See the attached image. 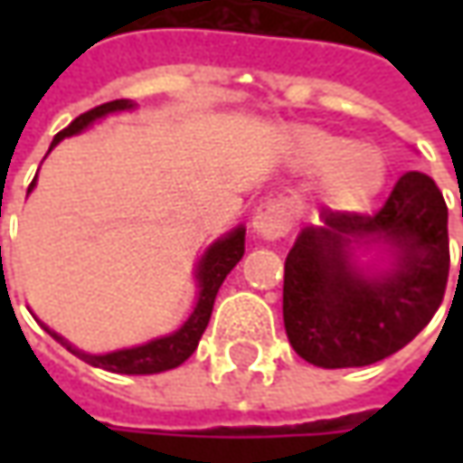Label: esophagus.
Returning a JSON list of instances; mask_svg holds the SVG:
<instances>
[{"instance_id":"esophagus-1","label":"esophagus","mask_w":463,"mask_h":463,"mask_svg":"<svg viewBox=\"0 0 463 463\" xmlns=\"http://www.w3.org/2000/svg\"><path fill=\"white\" fill-rule=\"evenodd\" d=\"M296 208L288 198H270L260 205L252 219V229L262 240H280L294 229Z\"/></svg>"}]
</instances>
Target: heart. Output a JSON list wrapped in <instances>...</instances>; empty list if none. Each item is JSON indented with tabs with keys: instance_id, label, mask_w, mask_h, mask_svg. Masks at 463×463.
Segmentation results:
<instances>
[{
	"instance_id": "heart-1",
	"label": "heart",
	"mask_w": 463,
	"mask_h": 463,
	"mask_svg": "<svg viewBox=\"0 0 463 463\" xmlns=\"http://www.w3.org/2000/svg\"><path fill=\"white\" fill-rule=\"evenodd\" d=\"M298 159L309 172H329V193L340 205L361 208L386 183V159L371 146L327 131H301L296 138Z\"/></svg>"
}]
</instances>
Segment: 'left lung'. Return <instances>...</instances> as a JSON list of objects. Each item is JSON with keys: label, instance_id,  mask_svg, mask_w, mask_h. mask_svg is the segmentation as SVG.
Here are the masks:
<instances>
[{"label": "left lung", "instance_id": "8db88e82", "mask_svg": "<svg viewBox=\"0 0 463 463\" xmlns=\"http://www.w3.org/2000/svg\"><path fill=\"white\" fill-rule=\"evenodd\" d=\"M368 236L398 247L389 274L364 277L349 265L346 244ZM449 268V208L422 172L402 175L376 213L322 208V226L298 234L283 268L288 343L319 368L383 361L433 319Z\"/></svg>", "mask_w": 463, "mask_h": 463}]
</instances>
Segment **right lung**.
Instances as JSON below:
<instances>
[{"label":"right lung","instance_id":"add662e5","mask_svg":"<svg viewBox=\"0 0 463 463\" xmlns=\"http://www.w3.org/2000/svg\"><path fill=\"white\" fill-rule=\"evenodd\" d=\"M126 108H134L128 99H113V102H102L98 108L81 113L80 118H74L63 131L56 134L53 144L56 146L61 138L66 136H74L84 131L92 120L108 116L113 110H126ZM35 185V180L30 183V187ZM27 187V190H30ZM244 255V229H234L229 237L219 240L208 252L205 258L201 260L198 265V286H201V294H198V304L190 314L183 327L177 332H172L167 337H159V340H152L146 345L128 347V350H116V353H108V355H90V353H81L77 347H71L63 337H59L53 329H48L43 325V329L56 340L61 343L69 353H74L77 358H81L84 364L95 365V368H105V371H113V373H159V371H169V368H177L180 364H185L187 358L195 353L198 347V340L201 335L208 327V319H211V311H213V301H216V294L222 288L223 278L232 273V268L237 265Z\"/></svg>","mask_w":463,"mask_h":463}]
</instances>
